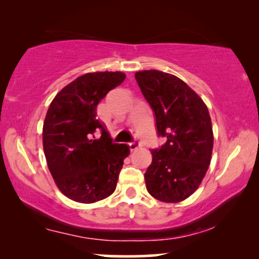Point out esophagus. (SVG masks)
Wrapping results in <instances>:
<instances>
[{
  "label": "esophagus",
  "instance_id": "esophagus-1",
  "mask_svg": "<svg viewBox=\"0 0 259 259\" xmlns=\"http://www.w3.org/2000/svg\"><path fill=\"white\" fill-rule=\"evenodd\" d=\"M128 146H130L131 151H136L137 148H139L141 146V144L139 143V141H133V143L128 144Z\"/></svg>",
  "mask_w": 259,
  "mask_h": 259
}]
</instances>
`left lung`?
<instances>
[{"label":"left lung","instance_id":"1","mask_svg":"<svg viewBox=\"0 0 259 259\" xmlns=\"http://www.w3.org/2000/svg\"><path fill=\"white\" fill-rule=\"evenodd\" d=\"M141 93L155 116L159 137L166 143L151 151L145 173L148 193L165 203H179L199 187L213 148L208 109L183 80L160 70L136 73Z\"/></svg>","mask_w":259,"mask_h":259}]
</instances>
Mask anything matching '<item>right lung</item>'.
I'll use <instances>...</instances> for the list:
<instances>
[{"instance_id":"obj_1","label":"right lung","mask_w":259,"mask_h":259,"mask_svg":"<svg viewBox=\"0 0 259 259\" xmlns=\"http://www.w3.org/2000/svg\"><path fill=\"white\" fill-rule=\"evenodd\" d=\"M125 77L121 72L83 74L62 88L48 108L42 133L48 168L59 190L77 203L111 196L130 154L126 144H113L97 119L99 102Z\"/></svg>"}]
</instances>
